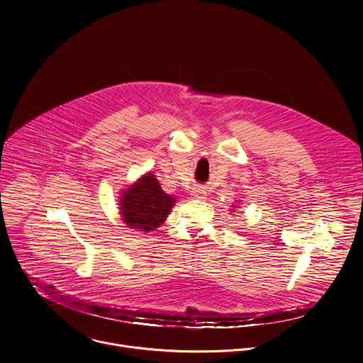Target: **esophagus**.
I'll list each match as a JSON object with an SVG mask.
<instances>
[{
    "mask_svg": "<svg viewBox=\"0 0 363 363\" xmlns=\"http://www.w3.org/2000/svg\"><path fill=\"white\" fill-rule=\"evenodd\" d=\"M191 195H192V198L203 199V198H205V195H206V192H205V189H203V188H201V186H195V188H192Z\"/></svg>",
    "mask_w": 363,
    "mask_h": 363,
    "instance_id": "34e87169",
    "label": "esophagus"
}]
</instances>
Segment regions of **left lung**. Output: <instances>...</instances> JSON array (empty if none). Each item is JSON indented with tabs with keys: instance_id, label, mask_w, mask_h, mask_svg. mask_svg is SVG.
I'll use <instances>...</instances> for the list:
<instances>
[{
	"instance_id": "1",
	"label": "left lung",
	"mask_w": 363,
	"mask_h": 363,
	"mask_svg": "<svg viewBox=\"0 0 363 363\" xmlns=\"http://www.w3.org/2000/svg\"><path fill=\"white\" fill-rule=\"evenodd\" d=\"M233 213H234V211H233Z\"/></svg>"
}]
</instances>
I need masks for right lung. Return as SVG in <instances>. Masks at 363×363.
<instances>
[{
  "instance_id": "obj_1",
  "label": "right lung",
  "mask_w": 363,
  "mask_h": 363,
  "mask_svg": "<svg viewBox=\"0 0 363 363\" xmlns=\"http://www.w3.org/2000/svg\"><path fill=\"white\" fill-rule=\"evenodd\" d=\"M175 202L177 198L162 189L157 175L146 172L126 189L121 191V220L128 228L149 233L165 223Z\"/></svg>"
}]
</instances>
